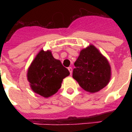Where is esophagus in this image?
Returning <instances> with one entry per match:
<instances>
[{
	"label": "esophagus",
	"instance_id": "1",
	"mask_svg": "<svg viewBox=\"0 0 132 132\" xmlns=\"http://www.w3.org/2000/svg\"><path fill=\"white\" fill-rule=\"evenodd\" d=\"M68 70H69V72H70V75L72 74V68H71V67H68Z\"/></svg>",
	"mask_w": 132,
	"mask_h": 132
}]
</instances>
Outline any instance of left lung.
<instances>
[{
	"label": "left lung",
	"instance_id": "left-lung-1",
	"mask_svg": "<svg viewBox=\"0 0 132 132\" xmlns=\"http://www.w3.org/2000/svg\"><path fill=\"white\" fill-rule=\"evenodd\" d=\"M74 64L72 77L87 92H98L110 81V66L106 58L93 45L81 50Z\"/></svg>",
	"mask_w": 132,
	"mask_h": 132
}]
</instances>
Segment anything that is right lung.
Returning a JSON list of instances; mask_svg holds the SVG:
<instances>
[{"instance_id": "obj_1", "label": "right lung", "mask_w": 132, "mask_h": 132, "mask_svg": "<svg viewBox=\"0 0 132 132\" xmlns=\"http://www.w3.org/2000/svg\"><path fill=\"white\" fill-rule=\"evenodd\" d=\"M69 75L68 69L53 57L51 52L42 50L28 69L27 79L34 92L47 98L57 92L63 79Z\"/></svg>"}]
</instances>
